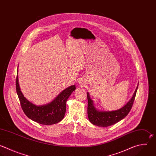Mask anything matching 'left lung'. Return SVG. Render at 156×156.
<instances>
[{
	"instance_id": "8db88e82",
	"label": "left lung",
	"mask_w": 156,
	"mask_h": 156,
	"mask_svg": "<svg viewBox=\"0 0 156 156\" xmlns=\"http://www.w3.org/2000/svg\"><path fill=\"white\" fill-rule=\"evenodd\" d=\"M138 87H136L132 99L122 108L112 112H99L98 111L93 104V101L90 98V95L87 93L88 99V116L90 121L94 125L102 127H107L116 124L124 117H126L130 111L135 98L136 96Z\"/></svg>"
}]
</instances>
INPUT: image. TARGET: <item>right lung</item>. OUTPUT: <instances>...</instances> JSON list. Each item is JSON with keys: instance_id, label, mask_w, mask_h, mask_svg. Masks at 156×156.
<instances>
[{"instance_id": "1", "label": "right lung", "mask_w": 156, "mask_h": 156, "mask_svg": "<svg viewBox=\"0 0 156 156\" xmlns=\"http://www.w3.org/2000/svg\"><path fill=\"white\" fill-rule=\"evenodd\" d=\"M16 89L21 108L26 115L38 123L52 125L63 119L66 112V101L76 90V86H70L64 90L52 102L41 106L34 105L24 97L20 90L18 76L16 79Z\"/></svg>"}]
</instances>
